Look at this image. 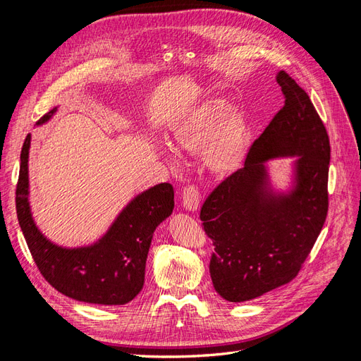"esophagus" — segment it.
Listing matches in <instances>:
<instances>
[{
	"label": "esophagus",
	"instance_id": "34e87169",
	"mask_svg": "<svg viewBox=\"0 0 361 361\" xmlns=\"http://www.w3.org/2000/svg\"><path fill=\"white\" fill-rule=\"evenodd\" d=\"M200 203V194L199 190L194 187V185H188L182 191V206L190 212H195L199 209Z\"/></svg>",
	"mask_w": 361,
	"mask_h": 361
}]
</instances>
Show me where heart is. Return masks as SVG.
<instances>
[{
    "mask_svg": "<svg viewBox=\"0 0 361 361\" xmlns=\"http://www.w3.org/2000/svg\"><path fill=\"white\" fill-rule=\"evenodd\" d=\"M248 128L244 117L227 111L221 99H207L194 108L170 130V146L176 152L200 154L206 170L226 178L241 169L247 154ZM162 157L178 166L173 152L162 149Z\"/></svg>",
    "mask_w": 361,
    "mask_h": 361,
    "instance_id": "1",
    "label": "heart"
}]
</instances>
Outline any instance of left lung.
Returning a JSON list of instances; mask_svg holds the SVG:
<instances>
[{"mask_svg":"<svg viewBox=\"0 0 361 361\" xmlns=\"http://www.w3.org/2000/svg\"><path fill=\"white\" fill-rule=\"evenodd\" d=\"M285 106L251 146L244 167L206 199L200 220L212 239L209 272L231 302L255 300L298 274L329 211L330 140L309 94L290 76H276ZM293 157L285 190L267 161Z\"/></svg>","mask_w":361,"mask_h":361,"instance_id":"1","label":"left lung"}]
</instances>
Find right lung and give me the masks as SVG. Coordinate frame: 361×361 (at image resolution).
<instances>
[{
	"instance_id": "1",
	"label": "right lung",
	"mask_w": 361,
	"mask_h": 361,
	"mask_svg": "<svg viewBox=\"0 0 361 361\" xmlns=\"http://www.w3.org/2000/svg\"><path fill=\"white\" fill-rule=\"evenodd\" d=\"M56 113L57 106L43 116L37 126L49 122ZM30 146L31 134L20 150L16 212L42 276L52 288L81 302L123 305L133 301L145 285L146 260L155 228L173 212V187L158 183L137 194L93 244L63 247L42 233L31 212Z\"/></svg>"
}]
</instances>
